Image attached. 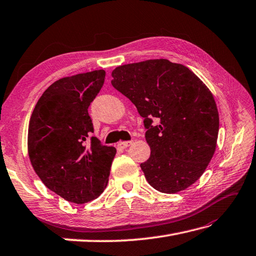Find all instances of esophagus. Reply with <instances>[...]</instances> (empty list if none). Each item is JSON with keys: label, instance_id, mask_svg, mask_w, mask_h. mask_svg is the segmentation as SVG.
I'll return each instance as SVG.
<instances>
[{"label": "esophagus", "instance_id": "obj_1", "mask_svg": "<svg viewBox=\"0 0 256 256\" xmlns=\"http://www.w3.org/2000/svg\"><path fill=\"white\" fill-rule=\"evenodd\" d=\"M132 140H130V142H118V147L122 149H124V148H128L129 146H132Z\"/></svg>", "mask_w": 256, "mask_h": 256}]
</instances>
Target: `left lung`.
I'll list each match as a JSON object with an SVG mask.
<instances>
[{"label":"left lung","instance_id":"8db88e82","mask_svg":"<svg viewBox=\"0 0 256 256\" xmlns=\"http://www.w3.org/2000/svg\"><path fill=\"white\" fill-rule=\"evenodd\" d=\"M112 76V85L144 118L151 154L140 166L149 184L176 194L194 184L214 154L218 134L208 88L188 67L162 58L122 65Z\"/></svg>","mask_w":256,"mask_h":256}]
</instances>
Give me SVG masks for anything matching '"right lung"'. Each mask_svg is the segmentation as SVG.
I'll list each match as a JSON object with an SVG mask.
<instances>
[{
    "mask_svg": "<svg viewBox=\"0 0 256 256\" xmlns=\"http://www.w3.org/2000/svg\"><path fill=\"white\" fill-rule=\"evenodd\" d=\"M104 70L64 77L38 99L30 116L28 148L43 184L65 200L82 204L102 194L116 148L94 132L88 107L105 82Z\"/></svg>",
    "mask_w": 256,
    "mask_h": 256,
    "instance_id": "add662e5",
    "label": "right lung"
}]
</instances>
